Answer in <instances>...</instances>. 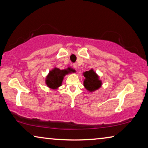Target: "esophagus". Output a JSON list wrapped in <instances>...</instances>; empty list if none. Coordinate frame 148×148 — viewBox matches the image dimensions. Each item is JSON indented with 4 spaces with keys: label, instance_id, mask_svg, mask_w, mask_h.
Returning <instances> with one entry per match:
<instances>
[{
    "label": "esophagus",
    "instance_id": "34e87169",
    "mask_svg": "<svg viewBox=\"0 0 148 148\" xmlns=\"http://www.w3.org/2000/svg\"><path fill=\"white\" fill-rule=\"evenodd\" d=\"M72 66H73L74 69H77V65L76 63H74L73 64H72Z\"/></svg>",
    "mask_w": 148,
    "mask_h": 148
}]
</instances>
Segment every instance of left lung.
Instances as JSON below:
<instances>
[{
  "label": "left lung",
  "instance_id": "obj_1",
  "mask_svg": "<svg viewBox=\"0 0 148 148\" xmlns=\"http://www.w3.org/2000/svg\"><path fill=\"white\" fill-rule=\"evenodd\" d=\"M83 76L85 77L84 86L89 92H92L101 87L102 85V80L100 79L99 76L92 69L88 71L84 72Z\"/></svg>",
  "mask_w": 148,
  "mask_h": 148
}]
</instances>
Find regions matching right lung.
<instances>
[{"mask_svg":"<svg viewBox=\"0 0 148 148\" xmlns=\"http://www.w3.org/2000/svg\"><path fill=\"white\" fill-rule=\"evenodd\" d=\"M76 72V71L71 67H68L67 69L61 70L57 67H54L46 77L45 84L49 89L56 90L60 86H62L64 77L67 74Z\"/></svg>","mask_w":148,"mask_h":148,"instance_id":"1","label":"right lung"}]
</instances>
